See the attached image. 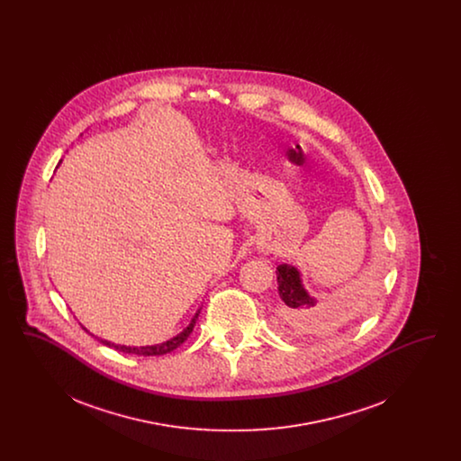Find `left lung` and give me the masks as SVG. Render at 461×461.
I'll list each match as a JSON object with an SVG mask.
<instances>
[{
  "label": "left lung",
  "mask_w": 461,
  "mask_h": 461,
  "mask_svg": "<svg viewBox=\"0 0 461 461\" xmlns=\"http://www.w3.org/2000/svg\"><path fill=\"white\" fill-rule=\"evenodd\" d=\"M278 294L282 299V318L286 327L294 331L320 329L327 321L325 312L318 306L303 284L301 271L292 264H280L276 267Z\"/></svg>",
  "instance_id": "obj_1"
}]
</instances>
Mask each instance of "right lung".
<instances>
[{
	"mask_svg": "<svg viewBox=\"0 0 461 461\" xmlns=\"http://www.w3.org/2000/svg\"><path fill=\"white\" fill-rule=\"evenodd\" d=\"M59 164H60V162H59ZM200 309H202V306L198 307L197 312L194 314V318L190 320V323L183 329V331H179V333L175 335L173 339H169V340H166V342H162V344L141 346V348H131V346L113 344V342H110V340H104V339H98V340H100L104 346H109L112 349L124 352V354H138V356H162V354H167V352L175 351L176 348H179V346H181V344L190 337V333L194 331V327H195V323H197ZM81 327H83V325H81ZM83 329H85V327H83ZM86 331L89 333V330H86Z\"/></svg>",
	"mask_w": 461,
	"mask_h": 461,
	"instance_id": "obj_1",
	"label": "right lung"
}]
</instances>
